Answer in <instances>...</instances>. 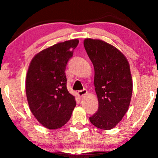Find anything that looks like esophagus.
Segmentation results:
<instances>
[{"label":"esophagus","mask_w":158,"mask_h":158,"mask_svg":"<svg viewBox=\"0 0 158 158\" xmlns=\"http://www.w3.org/2000/svg\"><path fill=\"white\" fill-rule=\"evenodd\" d=\"M87 94H88V91H87V90H86V89H83V90H79V91L77 92V94H78V96L80 97H83V96H85V95H86Z\"/></svg>","instance_id":"34e87169"}]
</instances>
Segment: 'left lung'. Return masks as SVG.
Wrapping results in <instances>:
<instances>
[{
  "label": "left lung",
  "instance_id": "left-lung-1",
  "mask_svg": "<svg viewBox=\"0 0 158 158\" xmlns=\"http://www.w3.org/2000/svg\"><path fill=\"white\" fill-rule=\"evenodd\" d=\"M84 47L94 67V86L98 109L89 118L97 128L115 127L128 111L132 94V77L127 57L113 45L87 38Z\"/></svg>",
  "mask_w": 158,
  "mask_h": 158
}]
</instances>
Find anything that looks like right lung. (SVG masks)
Segmentation results:
<instances>
[{
  "instance_id": "add662e5",
  "label": "right lung",
  "mask_w": 158,
  "mask_h": 158,
  "mask_svg": "<svg viewBox=\"0 0 158 158\" xmlns=\"http://www.w3.org/2000/svg\"><path fill=\"white\" fill-rule=\"evenodd\" d=\"M77 39L43 49L32 58L26 77L29 109L49 129L61 128L70 120L76 102L67 89L65 69L77 46Z\"/></svg>"
}]
</instances>
